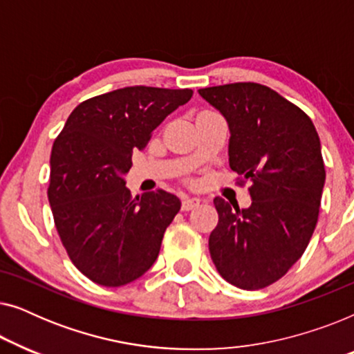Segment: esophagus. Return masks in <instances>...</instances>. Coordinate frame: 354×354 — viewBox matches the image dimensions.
Wrapping results in <instances>:
<instances>
[{
  "label": "esophagus",
  "mask_w": 354,
  "mask_h": 354,
  "mask_svg": "<svg viewBox=\"0 0 354 354\" xmlns=\"http://www.w3.org/2000/svg\"><path fill=\"white\" fill-rule=\"evenodd\" d=\"M200 198H183L182 201V211H190V209H195V207L200 206Z\"/></svg>",
  "instance_id": "34e87169"
}]
</instances>
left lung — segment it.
<instances>
[{
    "instance_id": "left-lung-1",
    "label": "left lung",
    "mask_w": 354,
    "mask_h": 354,
    "mask_svg": "<svg viewBox=\"0 0 354 354\" xmlns=\"http://www.w3.org/2000/svg\"><path fill=\"white\" fill-rule=\"evenodd\" d=\"M229 125V164L250 178L245 209L214 198L219 224L209 253L227 282L274 283L301 258L316 229L326 169L313 120L269 86L229 84L198 90Z\"/></svg>"
}]
</instances>
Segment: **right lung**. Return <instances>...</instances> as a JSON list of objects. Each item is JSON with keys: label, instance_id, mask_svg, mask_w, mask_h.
<instances>
[{"label": "right lung", "instance_id": "1", "mask_svg": "<svg viewBox=\"0 0 354 354\" xmlns=\"http://www.w3.org/2000/svg\"><path fill=\"white\" fill-rule=\"evenodd\" d=\"M192 90L125 86L80 103L53 145L48 200L57 234L82 274L103 287L127 285L156 261L180 200L156 190L132 196V153L190 101Z\"/></svg>", "mask_w": 354, "mask_h": 354}]
</instances>
